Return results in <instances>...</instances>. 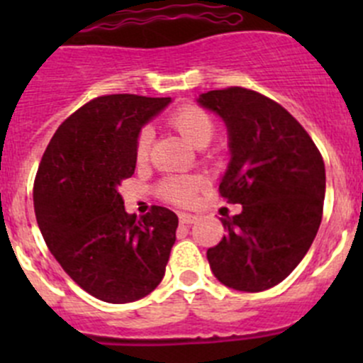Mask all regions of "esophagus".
<instances>
[{
    "mask_svg": "<svg viewBox=\"0 0 363 363\" xmlns=\"http://www.w3.org/2000/svg\"><path fill=\"white\" fill-rule=\"evenodd\" d=\"M179 221H181L182 225H191V223L196 221V216L186 214V212H181V214H179Z\"/></svg>",
    "mask_w": 363,
    "mask_h": 363,
    "instance_id": "obj_1",
    "label": "esophagus"
}]
</instances>
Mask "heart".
<instances>
[{"label": "heart", "mask_w": 363, "mask_h": 363, "mask_svg": "<svg viewBox=\"0 0 363 363\" xmlns=\"http://www.w3.org/2000/svg\"><path fill=\"white\" fill-rule=\"evenodd\" d=\"M167 123L175 131L182 135L186 140L195 147H205L212 140L216 124L212 116L200 105H181L168 113ZM152 144V131L142 128L135 140V158L138 163H144L149 158ZM202 188V179L195 175H174L167 177L158 184V195L163 200L177 205H188L193 202L196 191Z\"/></svg>", "instance_id": "heart-1"}]
</instances>
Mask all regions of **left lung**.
<instances>
[{"mask_svg": "<svg viewBox=\"0 0 363 363\" xmlns=\"http://www.w3.org/2000/svg\"><path fill=\"white\" fill-rule=\"evenodd\" d=\"M199 104L228 128L232 160L219 195L242 205L221 218L226 235L208 247V265L233 290H269L294 272L320 228L323 158L302 124L256 91H208Z\"/></svg>", "mask_w": 363, "mask_h": 363, "instance_id": "8db88e82", "label": "left lung"}]
</instances>
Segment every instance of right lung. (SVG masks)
<instances>
[{
	"label": "right lung",
	"instance_id": "add662e5",
	"mask_svg": "<svg viewBox=\"0 0 363 363\" xmlns=\"http://www.w3.org/2000/svg\"><path fill=\"white\" fill-rule=\"evenodd\" d=\"M170 98L105 94L75 111L50 138L33 186L47 247L87 294L135 302L161 283L179 218L152 205L142 219L124 211L121 182L135 174L140 128Z\"/></svg>",
	"mask_w": 363,
	"mask_h": 363
}]
</instances>
